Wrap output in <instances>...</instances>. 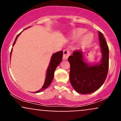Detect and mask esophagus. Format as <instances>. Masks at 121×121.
Returning a JSON list of instances; mask_svg holds the SVG:
<instances>
[{
  "mask_svg": "<svg viewBox=\"0 0 121 121\" xmlns=\"http://www.w3.org/2000/svg\"><path fill=\"white\" fill-rule=\"evenodd\" d=\"M63 59L64 60H67L68 59L69 56H70V52L68 49H65L63 52Z\"/></svg>",
  "mask_w": 121,
  "mask_h": 121,
  "instance_id": "34e87169",
  "label": "esophagus"
}]
</instances>
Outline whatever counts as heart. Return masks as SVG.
<instances>
[{"instance_id": "1", "label": "heart", "mask_w": 121, "mask_h": 121, "mask_svg": "<svg viewBox=\"0 0 121 121\" xmlns=\"http://www.w3.org/2000/svg\"><path fill=\"white\" fill-rule=\"evenodd\" d=\"M86 32V30L81 28L75 29L72 31L71 34V38L73 40H78L81 38L82 36ZM93 36L92 34L89 33L83 36L79 42V47L81 48H84L89 45L92 42Z\"/></svg>"}]
</instances>
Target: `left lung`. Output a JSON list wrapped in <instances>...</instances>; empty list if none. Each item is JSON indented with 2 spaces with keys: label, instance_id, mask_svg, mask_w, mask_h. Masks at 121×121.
I'll use <instances>...</instances> for the list:
<instances>
[{
  "label": "left lung",
  "instance_id": "1",
  "mask_svg": "<svg viewBox=\"0 0 121 121\" xmlns=\"http://www.w3.org/2000/svg\"><path fill=\"white\" fill-rule=\"evenodd\" d=\"M99 47L102 54L98 62L87 63L84 53L74 51L69 57L70 65L69 78L74 91L80 94H91L100 87L105 82L109 69V51L103 34L99 32Z\"/></svg>",
  "mask_w": 121,
  "mask_h": 121
}]
</instances>
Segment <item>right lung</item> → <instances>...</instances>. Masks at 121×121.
<instances>
[{"label":"right lung","instance_id":"right-lung-1","mask_svg":"<svg viewBox=\"0 0 121 121\" xmlns=\"http://www.w3.org/2000/svg\"><path fill=\"white\" fill-rule=\"evenodd\" d=\"M30 27H31V26H30V27L28 28H30ZM27 28H26V30ZM20 34H19L17 36H16V39H15L14 43H13V46L15 45L16 40H17V37H19V36L20 35ZM12 51V48L11 49V56ZM62 56H63V52H62V51H59V52H57L56 53H53L52 55L51 60H50L49 64L48 65V68L47 69L46 76H45L44 84L43 85L42 87H41L40 90H39V91H35V93H40L41 92V91H43L45 89H46L47 87L51 85L53 79L54 73H55V70H56V68L57 67L58 65H59L60 64V62H61L62 60ZM11 56H10V58H11Z\"/></svg>","mask_w":121,"mask_h":121}]
</instances>
